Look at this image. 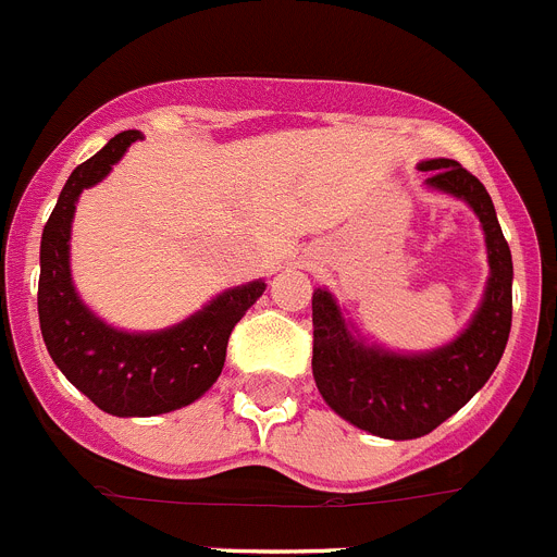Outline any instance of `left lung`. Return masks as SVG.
I'll list each match as a JSON object with an SVG mask.
<instances>
[{"instance_id":"obj_1","label":"left lung","mask_w":557,"mask_h":557,"mask_svg":"<svg viewBox=\"0 0 557 557\" xmlns=\"http://www.w3.org/2000/svg\"><path fill=\"white\" fill-rule=\"evenodd\" d=\"M431 191L462 199L484 231L491 275L454 341L428 351L366 344L326 287L312 293V377L337 417L383 440H417L454 417L491 380L512 321V256L482 183L456 160H428Z\"/></svg>"}]
</instances>
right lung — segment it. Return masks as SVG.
I'll return each mask as SVG.
<instances>
[{
    "label": "right lung",
    "mask_w": 557,
    "mask_h": 557,
    "mask_svg": "<svg viewBox=\"0 0 557 557\" xmlns=\"http://www.w3.org/2000/svg\"><path fill=\"white\" fill-rule=\"evenodd\" d=\"M137 129L121 132L70 174L41 233L39 324L52 363L81 394L112 417H157L191 406L216 383L227 337L268 284L256 278L231 287L188 315L154 332H126L107 324L81 301L70 270L73 216L84 188L101 183Z\"/></svg>",
    "instance_id": "right-lung-1"
}]
</instances>
